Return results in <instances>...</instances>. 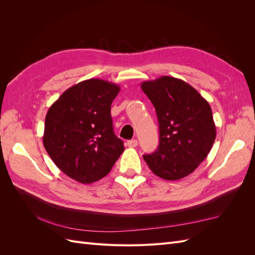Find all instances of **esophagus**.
Returning <instances> with one entry per match:
<instances>
[{
    "mask_svg": "<svg viewBox=\"0 0 255 255\" xmlns=\"http://www.w3.org/2000/svg\"><path fill=\"white\" fill-rule=\"evenodd\" d=\"M137 144H138V141L136 139H132V140L128 141V145L129 146V148H135V146H137Z\"/></svg>",
    "mask_w": 255,
    "mask_h": 255,
    "instance_id": "34e87169",
    "label": "esophagus"
}]
</instances>
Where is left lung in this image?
Wrapping results in <instances>:
<instances>
[{
	"label": "left lung",
	"mask_w": 255,
	"mask_h": 255,
	"mask_svg": "<svg viewBox=\"0 0 255 255\" xmlns=\"http://www.w3.org/2000/svg\"><path fill=\"white\" fill-rule=\"evenodd\" d=\"M140 87L155 107L159 123L158 148L143 159L161 179H183L196 170L214 144L211 106L194 87L172 76L142 82Z\"/></svg>",
	"instance_id": "1"
}]
</instances>
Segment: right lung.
I'll return each mask as SVG.
<instances>
[{"label": "right lung", "instance_id": "obj_1", "mask_svg": "<svg viewBox=\"0 0 255 255\" xmlns=\"http://www.w3.org/2000/svg\"><path fill=\"white\" fill-rule=\"evenodd\" d=\"M117 84L90 79L63 92L49 109L43 145L61 171L82 184L101 180L125 151L115 135L111 105Z\"/></svg>", "mask_w": 255, "mask_h": 255}]
</instances>
